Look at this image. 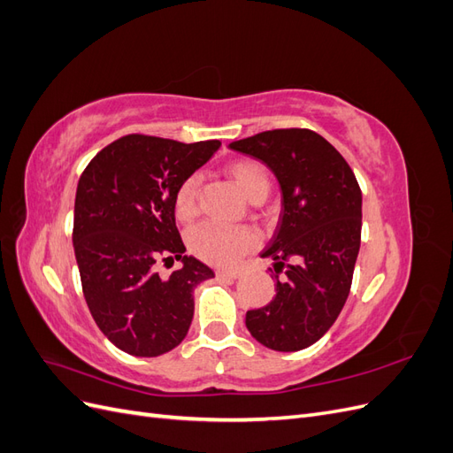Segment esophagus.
Returning a JSON list of instances; mask_svg holds the SVG:
<instances>
[{
    "mask_svg": "<svg viewBox=\"0 0 453 453\" xmlns=\"http://www.w3.org/2000/svg\"><path fill=\"white\" fill-rule=\"evenodd\" d=\"M215 273L217 278H228V280H238L242 276L240 270H225V268H219Z\"/></svg>",
    "mask_w": 453,
    "mask_h": 453,
    "instance_id": "34e87169",
    "label": "esophagus"
}]
</instances>
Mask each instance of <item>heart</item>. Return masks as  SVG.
Wrapping results in <instances>:
<instances>
[{
    "label": "heart",
    "instance_id": "heart-1",
    "mask_svg": "<svg viewBox=\"0 0 453 453\" xmlns=\"http://www.w3.org/2000/svg\"><path fill=\"white\" fill-rule=\"evenodd\" d=\"M228 175L238 183L243 195L257 202L268 195V175L258 162L240 158L226 166ZM200 210V177L188 175L173 195V211L181 223H188ZM258 236L250 226H225L219 223H203L190 230L188 248L198 258L217 266H230L257 248Z\"/></svg>",
    "mask_w": 453,
    "mask_h": 453
}]
</instances>
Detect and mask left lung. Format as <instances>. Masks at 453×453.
<instances>
[{
  "label": "left lung",
  "instance_id": "left-lung-1",
  "mask_svg": "<svg viewBox=\"0 0 453 453\" xmlns=\"http://www.w3.org/2000/svg\"><path fill=\"white\" fill-rule=\"evenodd\" d=\"M228 147L263 160L283 195L278 230L263 251L276 260V296L250 310L245 325L270 349H304L333 326L351 289L361 248L359 183L346 158L308 128L266 130Z\"/></svg>",
  "mask_w": 453,
  "mask_h": 453
}]
</instances>
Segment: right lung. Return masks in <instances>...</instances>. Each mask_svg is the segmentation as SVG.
Instances as JSON below:
<instances>
[{
	"mask_svg": "<svg viewBox=\"0 0 453 453\" xmlns=\"http://www.w3.org/2000/svg\"><path fill=\"white\" fill-rule=\"evenodd\" d=\"M128 134L104 147L81 175L73 248L87 306L109 342L135 357L180 346L195 313V287L213 270L185 255L173 195L219 149ZM158 259L182 266L170 279Z\"/></svg>",
	"mask_w": 453,
	"mask_h": 453,
	"instance_id": "right-lung-1",
	"label": "right lung"
}]
</instances>
